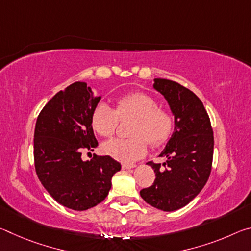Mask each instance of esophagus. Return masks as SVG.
Listing matches in <instances>:
<instances>
[{
    "mask_svg": "<svg viewBox=\"0 0 251 251\" xmlns=\"http://www.w3.org/2000/svg\"><path fill=\"white\" fill-rule=\"evenodd\" d=\"M122 167H123V169H131V168H135L136 165L135 164H123Z\"/></svg>",
    "mask_w": 251,
    "mask_h": 251,
    "instance_id": "1",
    "label": "esophagus"
}]
</instances>
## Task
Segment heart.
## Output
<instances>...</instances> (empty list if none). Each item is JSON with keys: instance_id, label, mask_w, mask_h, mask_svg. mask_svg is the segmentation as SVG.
<instances>
[{"instance_id": "heart-1", "label": "heart", "mask_w": 251, "mask_h": 251, "mask_svg": "<svg viewBox=\"0 0 251 251\" xmlns=\"http://www.w3.org/2000/svg\"><path fill=\"white\" fill-rule=\"evenodd\" d=\"M120 117L137 118L130 135L131 138H115L106 142L103 151L106 155L122 163H133L146 154L148 143L159 146L167 142L173 130L172 116L158 108L151 96L141 92L128 93L116 100V112L107 104L100 103L93 110L91 123L97 134L110 137L115 134Z\"/></svg>"}]
</instances>
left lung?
<instances>
[{
	"label": "left lung",
	"mask_w": 251,
	"mask_h": 251,
	"mask_svg": "<svg viewBox=\"0 0 251 251\" xmlns=\"http://www.w3.org/2000/svg\"><path fill=\"white\" fill-rule=\"evenodd\" d=\"M152 87L166 100L174 116V131L159 156L167 160L150 161L156 174L154 184L141 190L151 206L163 211L185 207L201 192L209 178L214 133L209 116L196 94L169 79L154 78Z\"/></svg>",
	"instance_id": "8db88e82"
}]
</instances>
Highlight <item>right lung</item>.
<instances>
[{"mask_svg":"<svg viewBox=\"0 0 251 251\" xmlns=\"http://www.w3.org/2000/svg\"><path fill=\"white\" fill-rule=\"evenodd\" d=\"M101 96L85 82H75L55 94L37 117L34 131L35 171L58 203L86 210L103 201L112 177L122 165L110 156L82 159L84 150L99 146L91 118Z\"/></svg>","mask_w":251,"mask_h":251,"instance_id":"obj_1","label":"right lung"}]
</instances>
